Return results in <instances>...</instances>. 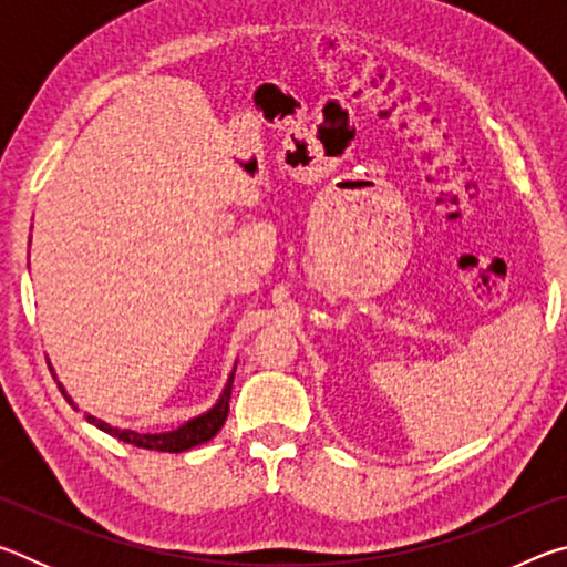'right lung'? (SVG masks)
<instances>
[{"mask_svg": "<svg viewBox=\"0 0 567 567\" xmlns=\"http://www.w3.org/2000/svg\"><path fill=\"white\" fill-rule=\"evenodd\" d=\"M47 364H50V370H52V362H47ZM52 375H54V370H52ZM54 380H56V375H54ZM233 380H235V370L229 372L223 395H219V400L213 408L203 412V415L187 420L185 425H179L177 430H169V433H137V430H122V427L110 425V422L90 415V412L84 417H87V422H92L94 427H100L102 433L117 437V440H122V443L145 447V450H159V453H185V450H189V447L203 445V443H207V440H213L219 433V427L225 425L227 412H229V395H233ZM56 385H60L64 400L76 410L72 398L66 395V390L62 388V382H56Z\"/></svg>", "mask_w": 567, "mask_h": 567, "instance_id": "add662e5", "label": "right lung"}]
</instances>
